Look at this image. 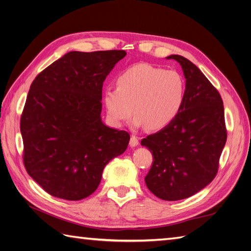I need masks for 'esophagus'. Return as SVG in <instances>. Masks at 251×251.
Here are the masks:
<instances>
[{"mask_svg":"<svg viewBox=\"0 0 251 251\" xmlns=\"http://www.w3.org/2000/svg\"><path fill=\"white\" fill-rule=\"evenodd\" d=\"M138 143H139V138L137 137V136L132 135L131 136V139H130V146L132 148H135V147L138 146Z\"/></svg>","mask_w":251,"mask_h":251,"instance_id":"obj_1","label":"esophagus"}]
</instances>
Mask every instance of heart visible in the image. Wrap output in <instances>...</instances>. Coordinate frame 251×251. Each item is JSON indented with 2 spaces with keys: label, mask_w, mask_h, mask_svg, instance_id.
I'll return each instance as SVG.
<instances>
[{
  "label": "heart",
  "mask_w": 251,
  "mask_h": 251,
  "mask_svg": "<svg viewBox=\"0 0 251 251\" xmlns=\"http://www.w3.org/2000/svg\"><path fill=\"white\" fill-rule=\"evenodd\" d=\"M186 85L182 75L149 64H137L121 72L117 88L107 87L103 102L111 123L123 125L132 116L133 126L153 131L171 125L182 109Z\"/></svg>",
  "instance_id": "obj_1"
}]
</instances>
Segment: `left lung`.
Wrapping results in <instances>:
<instances>
[{"label": "left lung", "instance_id": "left-lung-1", "mask_svg": "<svg viewBox=\"0 0 251 251\" xmlns=\"http://www.w3.org/2000/svg\"><path fill=\"white\" fill-rule=\"evenodd\" d=\"M180 64L185 77V100L177 117L141 146L153 154L144 178L150 191L165 201L186 199L216 177L227 133L221 95L187 58L166 57Z\"/></svg>", "mask_w": 251, "mask_h": 251}]
</instances>
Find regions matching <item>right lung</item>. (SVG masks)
Wrapping results in <instances>:
<instances>
[{
  "label": "right lung",
  "instance_id": "1",
  "mask_svg": "<svg viewBox=\"0 0 251 251\" xmlns=\"http://www.w3.org/2000/svg\"><path fill=\"white\" fill-rule=\"evenodd\" d=\"M125 50L68 52L30 86L21 117L24 164L44 191L77 201L93 194L130 135L101 120L102 85Z\"/></svg>",
  "mask_w": 251,
  "mask_h": 251
}]
</instances>
